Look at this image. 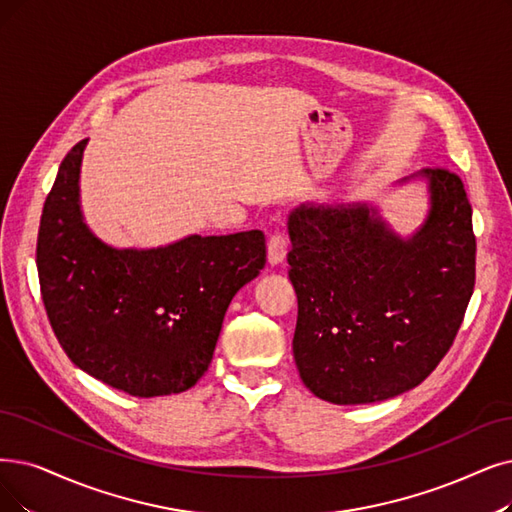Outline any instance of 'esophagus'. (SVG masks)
<instances>
[{
	"label": "esophagus",
	"mask_w": 512,
	"mask_h": 512,
	"mask_svg": "<svg viewBox=\"0 0 512 512\" xmlns=\"http://www.w3.org/2000/svg\"><path fill=\"white\" fill-rule=\"evenodd\" d=\"M285 256H288V241H285L281 235H273L267 243V260L271 267H275V264L283 262Z\"/></svg>",
	"instance_id": "obj_1"
}]
</instances>
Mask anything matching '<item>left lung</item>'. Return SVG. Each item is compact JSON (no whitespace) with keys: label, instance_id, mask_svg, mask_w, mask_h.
I'll return each instance as SVG.
<instances>
[{"label":"left lung","instance_id":"obj_1","mask_svg":"<svg viewBox=\"0 0 512 512\" xmlns=\"http://www.w3.org/2000/svg\"><path fill=\"white\" fill-rule=\"evenodd\" d=\"M414 182L428 206L407 235L378 201H304L288 214L294 361L323 401L361 405L410 391L458 334L475 288L473 210L452 172L420 170L393 187Z\"/></svg>","mask_w":512,"mask_h":512}]
</instances>
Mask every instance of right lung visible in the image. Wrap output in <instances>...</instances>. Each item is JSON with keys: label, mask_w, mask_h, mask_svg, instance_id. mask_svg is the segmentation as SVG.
I'll use <instances>...</instances> for the list:
<instances>
[{"label": "right lung", "mask_w": 512, "mask_h": 512, "mask_svg": "<svg viewBox=\"0 0 512 512\" xmlns=\"http://www.w3.org/2000/svg\"><path fill=\"white\" fill-rule=\"evenodd\" d=\"M88 138L44 203L37 275L52 330L81 372L134 397L189 391L208 372L233 296L267 260L262 231L117 248L81 210Z\"/></svg>", "instance_id": "right-lung-1"}]
</instances>
